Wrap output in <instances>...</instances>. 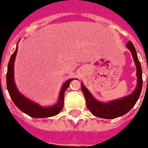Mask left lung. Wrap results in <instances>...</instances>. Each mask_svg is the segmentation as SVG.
Here are the masks:
<instances>
[{
	"mask_svg": "<svg viewBox=\"0 0 148 148\" xmlns=\"http://www.w3.org/2000/svg\"><path fill=\"white\" fill-rule=\"evenodd\" d=\"M126 47L132 53L136 66L137 85L132 93L120 99L103 103L97 100L90 94V92L85 86L84 84L81 83L82 90L86 99V106L88 107L89 110L96 117L102 119H115L123 116L132 110V107L135 106L139 99L143 87L142 68L137 56L135 46L133 45L132 42H127L126 44Z\"/></svg>",
	"mask_w": 148,
	"mask_h": 148,
	"instance_id": "obj_1",
	"label": "left lung"
}]
</instances>
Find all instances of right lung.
<instances>
[{"mask_svg": "<svg viewBox=\"0 0 148 148\" xmlns=\"http://www.w3.org/2000/svg\"><path fill=\"white\" fill-rule=\"evenodd\" d=\"M17 48H18V42L16 44L15 51L10 58L8 64L7 74H6V84H7V89L10 98L13 100L14 104L18 107V109H20L22 112L28 114L30 117L39 119V118L52 117L57 115L63 108L64 94L66 89L69 87L71 82L73 81L74 78L68 79L62 84L58 96V100L54 105L49 106H41L40 104L35 103L31 99L24 96L16 86L14 81V62L17 53Z\"/></svg>", "mask_w": 148, "mask_h": 148, "instance_id": "add662e5", "label": "right lung"}]
</instances>
